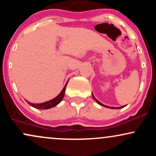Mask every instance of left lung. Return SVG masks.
<instances>
[{"mask_svg": "<svg viewBox=\"0 0 156 156\" xmlns=\"http://www.w3.org/2000/svg\"><path fill=\"white\" fill-rule=\"evenodd\" d=\"M92 97H93V98H94V101H95L97 102V103H98V104H100V105H103V106H105V107H107V108H123V107H124V106H121V107H118V108H115V107H108V106H106V105H103V104H102V103H101V102H99V101H98V100H97L96 98H94V96L93 95V94H92Z\"/></svg>", "mask_w": 156, "mask_h": 156, "instance_id": "8db88e82", "label": "left lung"}]
</instances>
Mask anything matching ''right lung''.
<instances>
[{
	"label": "right lung",
	"instance_id": "add662e5",
	"mask_svg": "<svg viewBox=\"0 0 156 156\" xmlns=\"http://www.w3.org/2000/svg\"><path fill=\"white\" fill-rule=\"evenodd\" d=\"M67 83L68 82H67V83L65 84V86H64V87L63 88V89H62V92H60V94L57 97H55V98L51 100V101L44 102V103H37V104L31 103L28 101H27V103H28L30 105L33 106L34 108H38V109H49V108H53V107H54L55 105H58V103L62 101V99H63L64 96V92H65V89H66V87H67Z\"/></svg>",
	"mask_w": 156,
	"mask_h": 156
}]
</instances>
